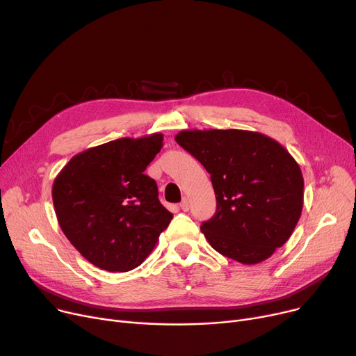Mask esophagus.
<instances>
[{
  "label": "esophagus",
  "mask_w": 356,
  "mask_h": 356,
  "mask_svg": "<svg viewBox=\"0 0 356 356\" xmlns=\"http://www.w3.org/2000/svg\"><path fill=\"white\" fill-rule=\"evenodd\" d=\"M180 208H181V211H184V212L189 211L191 204H189V199H188V197H183V200H181V203H180Z\"/></svg>",
  "instance_id": "34e87169"
}]
</instances>
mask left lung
<instances>
[{
	"mask_svg": "<svg viewBox=\"0 0 356 356\" xmlns=\"http://www.w3.org/2000/svg\"><path fill=\"white\" fill-rule=\"evenodd\" d=\"M175 138L211 175L216 212L200 231L213 250L251 266L286 244L302 215L305 180L282 144L245 129H183Z\"/></svg>",
	"mask_w": 356,
	"mask_h": 356,
	"instance_id": "1",
	"label": "left lung"
}]
</instances>
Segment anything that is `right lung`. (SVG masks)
Segmentation results:
<instances>
[{"label":"right lung","instance_id":"add662e5","mask_svg":"<svg viewBox=\"0 0 356 356\" xmlns=\"http://www.w3.org/2000/svg\"><path fill=\"white\" fill-rule=\"evenodd\" d=\"M163 134L118 138L73 156L56 176L51 196L59 225L83 258L111 273L143 264L173 215L144 175Z\"/></svg>","mask_w":356,"mask_h":356}]
</instances>
